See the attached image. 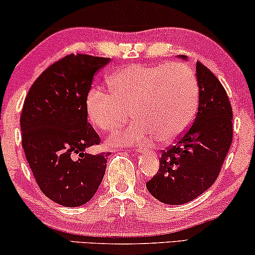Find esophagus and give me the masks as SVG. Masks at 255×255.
<instances>
[{"mask_svg": "<svg viewBox=\"0 0 255 255\" xmlns=\"http://www.w3.org/2000/svg\"><path fill=\"white\" fill-rule=\"evenodd\" d=\"M145 147H144V146H140V145H139V146H137V147H135V151H137V152H144L145 151Z\"/></svg>", "mask_w": 255, "mask_h": 255, "instance_id": "esophagus-1", "label": "esophagus"}]
</instances>
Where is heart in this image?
Here are the masks:
<instances>
[{
	"mask_svg": "<svg viewBox=\"0 0 255 255\" xmlns=\"http://www.w3.org/2000/svg\"><path fill=\"white\" fill-rule=\"evenodd\" d=\"M110 94L89 90L85 100L90 124L102 132L123 127L128 111L135 121L123 133L110 139L115 145H132L155 137L169 142L189 127L198 102V86L189 66L131 65L108 80Z\"/></svg>",
	"mask_w": 255,
	"mask_h": 255,
	"instance_id": "1",
	"label": "heart"
}]
</instances>
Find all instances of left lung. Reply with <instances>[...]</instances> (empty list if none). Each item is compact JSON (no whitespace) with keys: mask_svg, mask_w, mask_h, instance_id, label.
Returning a JSON list of instances; mask_svg holds the SVG:
<instances>
[{"mask_svg":"<svg viewBox=\"0 0 255 255\" xmlns=\"http://www.w3.org/2000/svg\"><path fill=\"white\" fill-rule=\"evenodd\" d=\"M196 76L200 97L195 120L175 144L162 149L158 172L146 183L152 196L165 204L188 203L209 189L232 144V107L226 90L200 61Z\"/></svg>","mask_w":255,"mask_h":255,"instance_id":"8db88e82","label":"left lung"}]
</instances>
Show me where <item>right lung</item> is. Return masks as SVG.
<instances>
[{"mask_svg": "<svg viewBox=\"0 0 255 255\" xmlns=\"http://www.w3.org/2000/svg\"><path fill=\"white\" fill-rule=\"evenodd\" d=\"M109 58L68 54L45 69L24 100L22 146L36 182L55 203L85 204L99 189L110 152L89 154L101 138L87 121L85 100Z\"/></svg>", "mask_w": 255, "mask_h": 255, "instance_id": "1", "label": "right lung"}]
</instances>
